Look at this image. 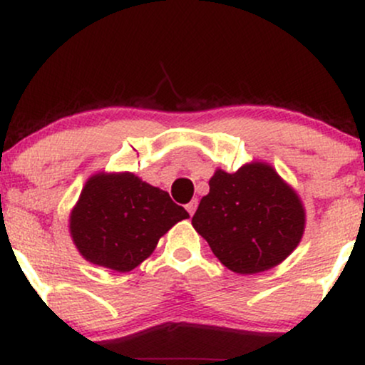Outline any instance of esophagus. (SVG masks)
Wrapping results in <instances>:
<instances>
[{"label": "esophagus", "instance_id": "34e87169", "mask_svg": "<svg viewBox=\"0 0 365 365\" xmlns=\"http://www.w3.org/2000/svg\"><path fill=\"white\" fill-rule=\"evenodd\" d=\"M185 207H187L188 215H190V216H194V212H195V209H197V199H192L190 202H188Z\"/></svg>", "mask_w": 365, "mask_h": 365}]
</instances>
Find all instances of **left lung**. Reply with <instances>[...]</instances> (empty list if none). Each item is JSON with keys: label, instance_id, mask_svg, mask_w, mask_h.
<instances>
[{"label": "left lung", "instance_id": "left-lung-1", "mask_svg": "<svg viewBox=\"0 0 365 365\" xmlns=\"http://www.w3.org/2000/svg\"><path fill=\"white\" fill-rule=\"evenodd\" d=\"M192 226L230 271L257 274L297 249L305 230V209L273 166L252 161L235 173L215 171Z\"/></svg>", "mask_w": 365, "mask_h": 365}]
</instances>
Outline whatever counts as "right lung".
<instances>
[{"label":"right lung","mask_w":365,"mask_h":365,"mask_svg":"<svg viewBox=\"0 0 365 365\" xmlns=\"http://www.w3.org/2000/svg\"><path fill=\"white\" fill-rule=\"evenodd\" d=\"M188 212L168 192L130 171L92 175L70 212V235L86 261L128 273Z\"/></svg>","instance_id":"add662e5"}]
</instances>
